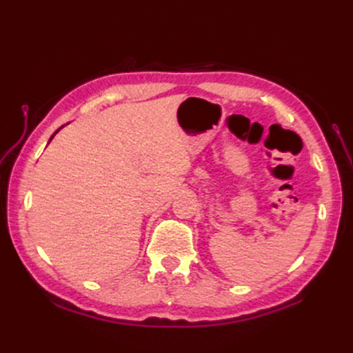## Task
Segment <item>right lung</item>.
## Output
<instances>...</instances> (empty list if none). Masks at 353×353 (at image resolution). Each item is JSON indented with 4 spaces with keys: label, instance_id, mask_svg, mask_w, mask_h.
Instances as JSON below:
<instances>
[{
    "label": "right lung",
    "instance_id": "right-lung-1",
    "mask_svg": "<svg viewBox=\"0 0 353 353\" xmlns=\"http://www.w3.org/2000/svg\"><path fill=\"white\" fill-rule=\"evenodd\" d=\"M51 138H52V137H51Z\"/></svg>",
    "mask_w": 353,
    "mask_h": 353
}]
</instances>
